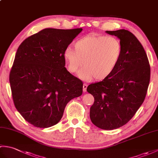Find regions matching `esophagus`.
Returning a JSON list of instances; mask_svg holds the SVG:
<instances>
[{"label": "esophagus", "mask_w": 158, "mask_h": 158, "mask_svg": "<svg viewBox=\"0 0 158 158\" xmlns=\"http://www.w3.org/2000/svg\"><path fill=\"white\" fill-rule=\"evenodd\" d=\"M87 88H88V85H87L86 83H84V84L83 85V91L84 92H86Z\"/></svg>", "instance_id": "34e87169"}]
</instances>
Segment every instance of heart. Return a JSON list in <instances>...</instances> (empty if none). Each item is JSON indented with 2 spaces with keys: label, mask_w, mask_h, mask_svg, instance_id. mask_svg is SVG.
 <instances>
[{
  "label": "heart",
  "mask_w": 158,
  "mask_h": 158,
  "mask_svg": "<svg viewBox=\"0 0 158 158\" xmlns=\"http://www.w3.org/2000/svg\"><path fill=\"white\" fill-rule=\"evenodd\" d=\"M71 47L66 48L63 58L70 73L79 71L85 81L103 80L115 70L122 55L123 48L118 39L113 36L88 35L79 39Z\"/></svg>",
  "instance_id": "b5f03b06"
}]
</instances>
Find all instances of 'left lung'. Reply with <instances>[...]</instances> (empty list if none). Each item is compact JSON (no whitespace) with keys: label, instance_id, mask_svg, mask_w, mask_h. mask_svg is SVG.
I'll use <instances>...</instances> for the list:
<instances>
[{"label":"left lung","instance_id":"8db88e82","mask_svg":"<svg viewBox=\"0 0 158 158\" xmlns=\"http://www.w3.org/2000/svg\"><path fill=\"white\" fill-rule=\"evenodd\" d=\"M106 32L120 39L122 55L111 75L89 85L87 91L94 98L89 112L92 122L100 129L110 130L125 125L141 106L151 70L145 49L132 32L124 29Z\"/></svg>","mask_w":158,"mask_h":158}]
</instances>
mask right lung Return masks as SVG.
Segmentation results:
<instances>
[{
	"label": "right lung",
	"mask_w": 158,
	"mask_h": 158,
	"mask_svg": "<svg viewBox=\"0 0 158 158\" xmlns=\"http://www.w3.org/2000/svg\"><path fill=\"white\" fill-rule=\"evenodd\" d=\"M82 30L43 29L17 50L9 75L13 102L35 127L56 125L67 103L82 94L83 82L66 70L63 58L64 49Z\"/></svg>",
	"instance_id": "add662e5"
}]
</instances>
